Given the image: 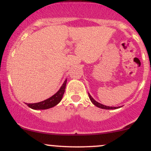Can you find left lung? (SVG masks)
Segmentation results:
<instances>
[{"instance_id": "1", "label": "left lung", "mask_w": 151, "mask_h": 151, "mask_svg": "<svg viewBox=\"0 0 151 151\" xmlns=\"http://www.w3.org/2000/svg\"><path fill=\"white\" fill-rule=\"evenodd\" d=\"M88 94H89V97L90 99V100H91V101L92 102V103L94 104L96 106L99 107V108L100 109H116L118 108H120V107H114V106H105V105H103L99 103L96 101H95L91 97V96L90 95L89 93H88Z\"/></svg>"}]
</instances>
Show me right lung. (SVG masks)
Listing matches in <instances>:
<instances>
[{
	"label": "right lung",
	"mask_w": 151,
	"mask_h": 151,
	"mask_svg": "<svg viewBox=\"0 0 151 151\" xmlns=\"http://www.w3.org/2000/svg\"><path fill=\"white\" fill-rule=\"evenodd\" d=\"M66 84H67V79L64 81L63 84H62L60 89L56 93L52 96L47 99L44 100V101L38 102V103L34 104H26L29 107L35 110H43V109H47L52 107H54L55 106L58 104L60 101L62 100V96H63L64 93H65V90L66 87Z\"/></svg>",
	"instance_id": "obj_1"
}]
</instances>
